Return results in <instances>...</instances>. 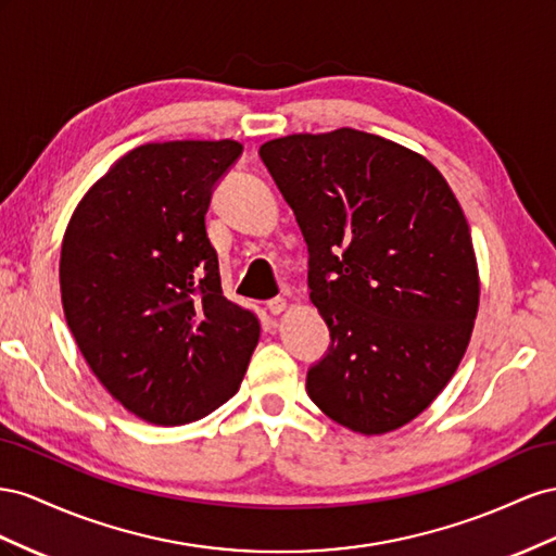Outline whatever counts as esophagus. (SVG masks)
I'll return each instance as SVG.
<instances>
[{
	"label": "esophagus",
	"mask_w": 556,
	"mask_h": 556,
	"mask_svg": "<svg viewBox=\"0 0 556 556\" xmlns=\"http://www.w3.org/2000/svg\"><path fill=\"white\" fill-rule=\"evenodd\" d=\"M283 309H287V300L283 298H273V300H267V312L269 314H281Z\"/></svg>",
	"instance_id": "esophagus-1"
}]
</instances>
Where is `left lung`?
Returning <instances> with one entry per match:
<instances>
[{
	"mask_svg": "<svg viewBox=\"0 0 556 556\" xmlns=\"http://www.w3.org/2000/svg\"><path fill=\"white\" fill-rule=\"evenodd\" d=\"M258 155L305 237L330 330L307 395L356 433L395 431L470 342L480 277L462 204L426 157L352 128L265 141Z\"/></svg>",
	"mask_w": 556,
	"mask_h": 556,
	"instance_id": "obj_1",
	"label": "left lung"
}]
</instances>
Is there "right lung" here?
<instances>
[{"instance_id": "right-lung-1", "label": "right lung", "mask_w": 556, "mask_h": 556, "mask_svg": "<svg viewBox=\"0 0 556 556\" xmlns=\"http://www.w3.org/2000/svg\"><path fill=\"white\" fill-rule=\"evenodd\" d=\"M240 155L232 139L137 147L78 202L62 240L72 336L104 389L144 421L207 417L240 389L258 344L256 316L220 291L204 226Z\"/></svg>"}]
</instances>
